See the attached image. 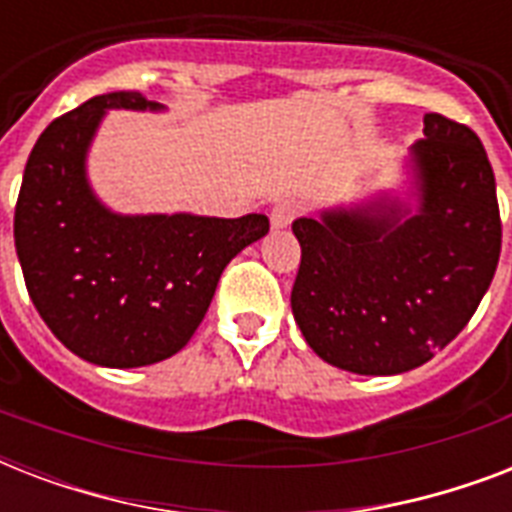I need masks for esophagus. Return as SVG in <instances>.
<instances>
[{
    "mask_svg": "<svg viewBox=\"0 0 512 512\" xmlns=\"http://www.w3.org/2000/svg\"><path fill=\"white\" fill-rule=\"evenodd\" d=\"M303 204L297 199H279L271 209V225L273 228H287L297 215H300Z\"/></svg>",
    "mask_w": 512,
    "mask_h": 512,
    "instance_id": "obj_1",
    "label": "esophagus"
}]
</instances>
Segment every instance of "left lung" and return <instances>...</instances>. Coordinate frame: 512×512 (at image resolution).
<instances>
[{
	"label": "left lung",
	"instance_id": "8db88e82",
	"mask_svg": "<svg viewBox=\"0 0 512 512\" xmlns=\"http://www.w3.org/2000/svg\"><path fill=\"white\" fill-rule=\"evenodd\" d=\"M409 154V201L377 196L292 223L303 257L292 313L327 364L401 374L460 335L502 247L497 185L470 127L425 114Z\"/></svg>",
	"mask_w": 512,
	"mask_h": 512
}]
</instances>
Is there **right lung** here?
I'll return each instance as SVG.
<instances>
[{
    "mask_svg": "<svg viewBox=\"0 0 512 512\" xmlns=\"http://www.w3.org/2000/svg\"><path fill=\"white\" fill-rule=\"evenodd\" d=\"M108 108L164 106L108 92L55 119L26 162L15 252L52 335L90 364L132 369L185 348L225 265L263 239L268 217L111 212L87 180V151Z\"/></svg>",
    "mask_w": 512,
    "mask_h": 512,
    "instance_id": "add662e5",
    "label": "right lung"
}]
</instances>
